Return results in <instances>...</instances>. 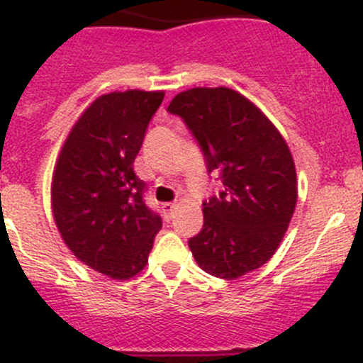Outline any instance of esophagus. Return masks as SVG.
Wrapping results in <instances>:
<instances>
[{
  "label": "esophagus",
  "instance_id": "34e87169",
  "mask_svg": "<svg viewBox=\"0 0 363 363\" xmlns=\"http://www.w3.org/2000/svg\"><path fill=\"white\" fill-rule=\"evenodd\" d=\"M175 207H177V205L175 203H172V202H168V203H163V214H164V218L167 219H170L172 218V214H174V211H175Z\"/></svg>",
  "mask_w": 363,
  "mask_h": 363
}]
</instances>
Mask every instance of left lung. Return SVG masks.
<instances>
[{"instance_id":"obj_1","label":"left lung","mask_w":363,"mask_h":363,"mask_svg":"<svg viewBox=\"0 0 363 363\" xmlns=\"http://www.w3.org/2000/svg\"><path fill=\"white\" fill-rule=\"evenodd\" d=\"M219 172L223 191L203 202V226L188 240L207 274L235 279L269 262L296 205L295 163L277 128L228 87H193L168 105Z\"/></svg>"}]
</instances>
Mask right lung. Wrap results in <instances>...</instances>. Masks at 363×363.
Wrapping results in <instances>:
<instances>
[{
    "instance_id": "1",
    "label": "right lung",
    "mask_w": 363,
    "mask_h": 363,
    "mask_svg": "<svg viewBox=\"0 0 363 363\" xmlns=\"http://www.w3.org/2000/svg\"><path fill=\"white\" fill-rule=\"evenodd\" d=\"M163 98V91L138 89L96 98L69 131L52 175V214L65 244L112 279L144 269L161 230L133 161Z\"/></svg>"
}]
</instances>
